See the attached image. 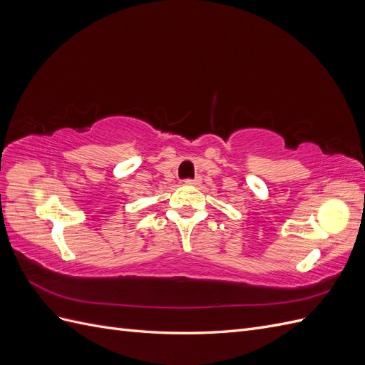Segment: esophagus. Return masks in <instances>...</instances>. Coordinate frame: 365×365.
<instances>
[{
	"label": "esophagus",
	"mask_w": 365,
	"mask_h": 365,
	"mask_svg": "<svg viewBox=\"0 0 365 365\" xmlns=\"http://www.w3.org/2000/svg\"><path fill=\"white\" fill-rule=\"evenodd\" d=\"M200 182H201L200 176H196V178H187L185 180V184H192V185H196V184H200Z\"/></svg>",
	"instance_id": "1"
}]
</instances>
